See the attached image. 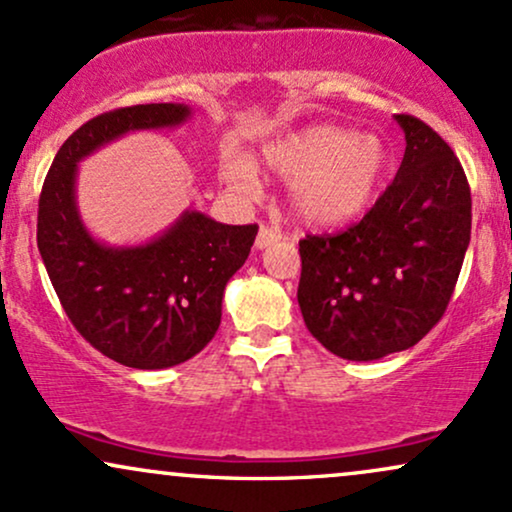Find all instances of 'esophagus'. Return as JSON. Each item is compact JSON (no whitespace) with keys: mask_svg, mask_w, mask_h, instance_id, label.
Here are the masks:
<instances>
[{"mask_svg":"<svg viewBox=\"0 0 512 512\" xmlns=\"http://www.w3.org/2000/svg\"><path fill=\"white\" fill-rule=\"evenodd\" d=\"M281 238V233L276 231V228H269V226H260V231H257V240H255V248L257 250H264V248H269V245L272 243H276V240Z\"/></svg>","mask_w":512,"mask_h":512,"instance_id":"esophagus-1","label":"esophagus"}]
</instances>
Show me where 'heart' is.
Listing matches in <instances>:
<instances>
[{"label": "heart", "mask_w": 512, "mask_h": 512, "mask_svg": "<svg viewBox=\"0 0 512 512\" xmlns=\"http://www.w3.org/2000/svg\"><path fill=\"white\" fill-rule=\"evenodd\" d=\"M260 166L289 182V207L308 226H342L375 202L387 173V146L375 134L313 125L262 146ZM219 178L240 195L260 185L255 163L231 154L221 161Z\"/></svg>", "instance_id": "b5f03b06"}]
</instances>
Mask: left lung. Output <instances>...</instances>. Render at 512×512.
<instances>
[{"label": "left lung", "instance_id": "left-lung-1", "mask_svg": "<svg viewBox=\"0 0 512 512\" xmlns=\"http://www.w3.org/2000/svg\"><path fill=\"white\" fill-rule=\"evenodd\" d=\"M407 149L356 226L301 243L298 305L310 334L346 361H378L426 337L448 308L472 233V195L452 149L395 115Z\"/></svg>", "mask_w": 512, "mask_h": 512}]
</instances>
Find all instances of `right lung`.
<instances>
[{"label":"right lung","mask_w":512,"mask_h":512,"mask_svg":"<svg viewBox=\"0 0 512 512\" xmlns=\"http://www.w3.org/2000/svg\"><path fill=\"white\" fill-rule=\"evenodd\" d=\"M190 117L185 103L93 117L57 151L40 192L38 250L64 313L93 349L127 368L178 366L211 342L223 291L248 260L257 226H228L185 209L146 243L108 245L79 214V163L129 132L173 129Z\"/></svg>","instance_id":"right-lung-1"}]
</instances>
